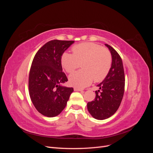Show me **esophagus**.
Instances as JSON below:
<instances>
[{
	"mask_svg": "<svg viewBox=\"0 0 153 153\" xmlns=\"http://www.w3.org/2000/svg\"><path fill=\"white\" fill-rule=\"evenodd\" d=\"M74 90H75V91H84V89H81V88H78V87H75L74 88Z\"/></svg>",
	"mask_w": 153,
	"mask_h": 153,
	"instance_id": "obj_1",
	"label": "esophagus"
}]
</instances>
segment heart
<instances>
[{
	"label": "heart",
	"instance_id": "obj_1",
	"mask_svg": "<svg viewBox=\"0 0 153 153\" xmlns=\"http://www.w3.org/2000/svg\"><path fill=\"white\" fill-rule=\"evenodd\" d=\"M73 53L65 52L61 58V65L68 73H72L81 64L83 69L69 76L70 84L75 87H84L92 80H103L108 75L112 65V57L108 50L94 43H83L74 46Z\"/></svg>",
	"mask_w": 153,
	"mask_h": 153
}]
</instances>
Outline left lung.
I'll return each mask as SVG.
<instances>
[{
    "instance_id": "left-lung-1",
    "label": "left lung",
    "mask_w": 153,
    "mask_h": 153,
    "mask_svg": "<svg viewBox=\"0 0 153 153\" xmlns=\"http://www.w3.org/2000/svg\"><path fill=\"white\" fill-rule=\"evenodd\" d=\"M112 55V65L108 75L98 85L94 101L87 103L90 114L98 120L113 115L119 108L123 98L125 78L122 59L111 46L105 44Z\"/></svg>"
}]
</instances>
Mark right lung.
<instances>
[{
    "label": "right lung",
    "mask_w": 153,
    "mask_h": 153,
    "mask_svg": "<svg viewBox=\"0 0 153 153\" xmlns=\"http://www.w3.org/2000/svg\"><path fill=\"white\" fill-rule=\"evenodd\" d=\"M74 41L54 39L35 55L29 77V95L36 110L48 117H55L66 107L73 88L62 85L68 81L62 72V54Z\"/></svg>",
    "instance_id": "add662e5"
}]
</instances>
